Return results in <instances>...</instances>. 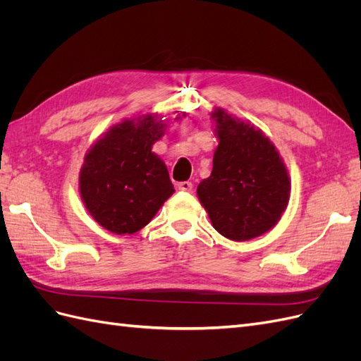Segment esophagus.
<instances>
[{"label": "esophagus", "instance_id": "obj_1", "mask_svg": "<svg viewBox=\"0 0 361 361\" xmlns=\"http://www.w3.org/2000/svg\"><path fill=\"white\" fill-rule=\"evenodd\" d=\"M178 188H179L180 191H187V192H190V191L192 190V183H191L190 180L179 182V183H178Z\"/></svg>", "mask_w": 361, "mask_h": 361}]
</instances>
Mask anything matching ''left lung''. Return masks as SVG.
Returning <instances> with one entry per match:
<instances>
[{
	"label": "left lung",
	"instance_id": "1",
	"mask_svg": "<svg viewBox=\"0 0 361 361\" xmlns=\"http://www.w3.org/2000/svg\"><path fill=\"white\" fill-rule=\"evenodd\" d=\"M220 140L209 178L197 195L218 233L244 243L269 232L286 211L290 178L279 150L262 129L215 108Z\"/></svg>",
	"mask_w": 361,
	"mask_h": 361
}]
</instances>
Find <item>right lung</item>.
Wrapping results in <instances>:
<instances>
[{
    "label": "right lung",
    "instance_id": "obj_1",
    "mask_svg": "<svg viewBox=\"0 0 361 361\" xmlns=\"http://www.w3.org/2000/svg\"><path fill=\"white\" fill-rule=\"evenodd\" d=\"M166 128L158 114L126 118L108 129L85 154L80 171L81 199L108 232H138L174 192L166 164L152 152Z\"/></svg>",
    "mask_w": 361,
    "mask_h": 361
}]
</instances>
